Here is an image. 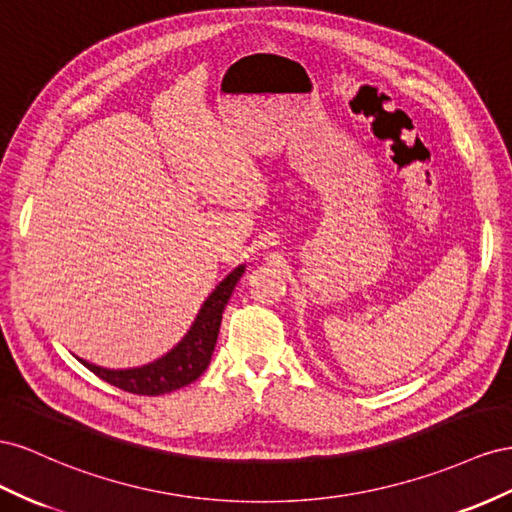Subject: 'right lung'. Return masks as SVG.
I'll return each mask as SVG.
<instances>
[{"label": "right lung", "instance_id": "obj_1", "mask_svg": "<svg viewBox=\"0 0 512 512\" xmlns=\"http://www.w3.org/2000/svg\"><path fill=\"white\" fill-rule=\"evenodd\" d=\"M242 272V266L236 268L212 291V296L203 302L193 328L188 330L186 337L165 358L148 364V367L128 371H109L85 360L81 362L94 375L105 379L107 384L133 394H143V397H158V394H167L193 384L208 369L218 339V328H221L225 304L229 302L231 291L240 281Z\"/></svg>", "mask_w": 512, "mask_h": 512}]
</instances>
